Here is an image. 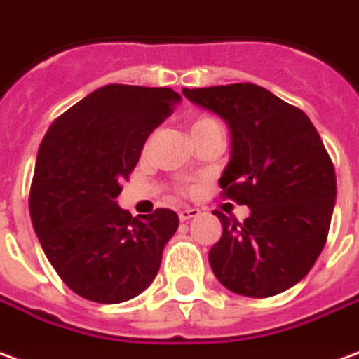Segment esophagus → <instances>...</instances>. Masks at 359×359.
Masks as SVG:
<instances>
[{"label": "esophagus", "instance_id": "34e87169", "mask_svg": "<svg viewBox=\"0 0 359 359\" xmlns=\"http://www.w3.org/2000/svg\"><path fill=\"white\" fill-rule=\"evenodd\" d=\"M198 214H201L198 208H183V210H180V219L182 222H189V219L197 218Z\"/></svg>", "mask_w": 359, "mask_h": 359}]
</instances>
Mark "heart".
I'll use <instances>...</instances> for the list:
<instances>
[{
  "label": "heart",
  "instance_id": "obj_1",
  "mask_svg": "<svg viewBox=\"0 0 359 359\" xmlns=\"http://www.w3.org/2000/svg\"><path fill=\"white\" fill-rule=\"evenodd\" d=\"M212 122H218L216 118H212L208 114H201L197 118L191 122V130H195V128H201V126H206V124H212Z\"/></svg>",
  "mask_w": 359,
  "mask_h": 359
}]
</instances>
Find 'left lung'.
I'll return each mask as SVG.
<instances>
[{"label": "left lung", "instance_id": "obj_1", "mask_svg": "<svg viewBox=\"0 0 359 359\" xmlns=\"http://www.w3.org/2000/svg\"><path fill=\"white\" fill-rule=\"evenodd\" d=\"M231 130L222 197L250 208L243 224L226 214L208 262L218 281L243 297L279 294L308 276L325 247L337 176L304 112L256 83L183 90Z\"/></svg>", "mask_w": 359, "mask_h": 359}]
</instances>
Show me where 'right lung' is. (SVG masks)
<instances>
[{
  "label": "right lung",
  "mask_w": 359,
  "mask_h": 359,
  "mask_svg": "<svg viewBox=\"0 0 359 359\" xmlns=\"http://www.w3.org/2000/svg\"><path fill=\"white\" fill-rule=\"evenodd\" d=\"M182 97L170 88L109 83L53 120L41 140L30 218L65 285L118 304L153 283L180 218L170 208L132 218L116 205L145 141Z\"/></svg>",
  "instance_id": "1"
}]
</instances>
